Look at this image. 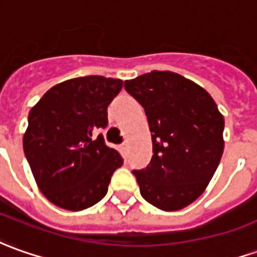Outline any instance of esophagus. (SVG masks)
Listing matches in <instances>:
<instances>
[{
    "label": "esophagus",
    "instance_id": "34e87169",
    "mask_svg": "<svg viewBox=\"0 0 257 257\" xmlns=\"http://www.w3.org/2000/svg\"><path fill=\"white\" fill-rule=\"evenodd\" d=\"M119 148H121L122 153H126V151H128V142H123Z\"/></svg>",
    "mask_w": 257,
    "mask_h": 257
}]
</instances>
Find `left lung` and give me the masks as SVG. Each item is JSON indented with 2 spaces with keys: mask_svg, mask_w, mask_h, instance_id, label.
<instances>
[{
  "mask_svg": "<svg viewBox=\"0 0 257 257\" xmlns=\"http://www.w3.org/2000/svg\"><path fill=\"white\" fill-rule=\"evenodd\" d=\"M143 106L153 156L134 170L141 194L163 211L194 202L212 179L224 152V116L202 87L173 71H151L125 81Z\"/></svg>",
  "mask_w": 257,
  "mask_h": 257,
  "instance_id": "obj_1",
  "label": "left lung"
}]
</instances>
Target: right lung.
Returning <instances> with one entry per match:
<instances>
[{"label": "right lung", "instance_id": "obj_1", "mask_svg": "<svg viewBox=\"0 0 257 257\" xmlns=\"http://www.w3.org/2000/svg\"><path fill=\"white\" fill-rule=\"evenodd\" d=\"M123 81L102 76L66 80L29 111L24 152L42 194L69 211L92 207L105 197L123 160L98 129Z\"/></svg>", "mask_w": 257, "mask_h": 257}]
</instances>
